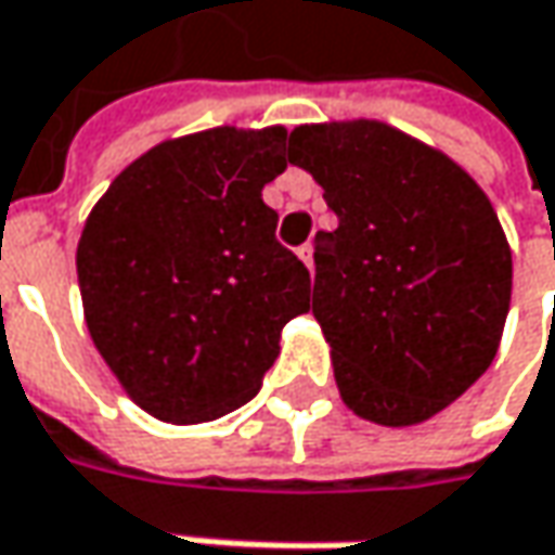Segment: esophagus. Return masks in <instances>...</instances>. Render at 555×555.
Returning <instances> with one entry per match:
<instances>
[{"mask_svg":"<svg viewBox=\"0 0 555 555\" xmlns=\"http://www.w3.org/2000/svg\"><path fill=\"white\" fill-rule=\"evenodd\" d=\"M297 255H300V260L313 270V242H304V245L297 248Z\"/></svg>","mask_w":555,"mask_h":555,"instance_id":"1","label":"esophagus"}]
</instances>
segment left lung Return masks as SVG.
Returning <instances> with one entry per match:
<instances>
[{"mask_svg":"<svg viewBox=\"0 0 555 555\" xmlns=\"http://www.w3.org/2000/svg\"><path fill=\"white\" fill-rule=\"evenodd\" d=\"M288 163L337 215L313 251L337 390L374 424L427 421L501 344L513 260L491 202L449 156L384 122L300 125Z\"/></svg>","mask_w":555,"mask_h":555,"instance_id":"1","label":"left lung"}]
</instances>
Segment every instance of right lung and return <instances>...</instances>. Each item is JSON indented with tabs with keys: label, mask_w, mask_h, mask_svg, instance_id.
<instances>
[{
	"label": "right lung",
	"mask_w": 555,
	"mask_h": 555,
	"mask_svg": "<svg viewBox=\"0 0 555 555\" xmlns=\"http://www.w3.org/2000/svg\"><path fill=\"white\" fill-rule=\"evenodd\" d=\"M285 128H211L144 153L88 215L76 273L94 347L168 424L240 409L310 310V270L276 240L260 190L285 171Z\"/></svg>",
	"instance_id": "add662e5"
}]
</instances>
